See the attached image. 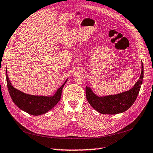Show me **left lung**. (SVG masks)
<instances>
[{
	"mask_svg": "<svg viewBox=\"0 0 153 153\" xmlns=\"http://www.w3.org/2000/svg\"><path fill=\"white\" fill-rule=\"evenodd\" d=\"M144 75L143 64L140 78L135 83L133 87L128 91L122 93L108 95L105 97H98L90 87H86V97L89 104L101 114H116L127 111L136 100L139 94Z\"/></svg>",
	"mask_w": 153,
	"mask_h": 153,
	"instance_id": "left-lung-1",
	"label": "left lung"
}]
</instances>
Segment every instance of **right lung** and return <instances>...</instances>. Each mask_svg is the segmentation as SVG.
I'll use <instances>...</instances> for the list:
<instances>
[{"instance_id":"right-lung-1","label":"right lung","mask_w":153,"mask_h":153,"mask_svg":"<svg viewBox=\"0 0 153 153\" xmlns=\"http://www.w3.org/2000/svg\"><path fill=\"white\" fill-rule=\"evenodd\" d=\"M67 81V79L53 96H34L24 93L14 88L7 73V87L13 101L21 110L34 116L46 113L59 102L61 98L62 88Z\"/></svg>"}]
</instances>
